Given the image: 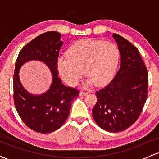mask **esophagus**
<instances>
[{
  "label": "esophagus",
  "instance_id": "obj_1",
  "mask_svg": "<svg viewBox=\"0 0 159 159\" xmlns=\"http://www.w3.org/2000/svg\"><path fill=\"white\" fill-rule=\"evenodd\" d=\"M87 94H88V93H87V92H84V91H81V92H80V93H79L80 96H86V95H87Z\"/></svg>",
  "mask_w": 159,
  "mask_h": 159
}]
</instances>
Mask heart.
Wrapping results in <instances>:
<instances>
[{
    "instance_id": "heart-1",
    "label": "heart",
    "mask_w": 159,
    "mask_h": 159,
    "mask_svg": "<svg viewBox=\"0 0 159 159\" xmlns=\"http://www.w3.org/2000/svg\"><path fill=\"white\" fill-rule=\"evenodd\" d=\"M117 47L110 42L90 39L76 41L69 47L66 56L57 62L62 79L70 86H75L83 75L87 79L85 86H102L114 74L119 61Z\"/></svg>"
}]
</instances>
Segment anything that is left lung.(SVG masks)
<instances>
[{
    "mask_svg": "<svg viewBox=\"0 0 159 159\" xmlns=\"http://www.w3.org/2000/svg\"><path fill=\"white\" fill-rule=\"evenodd\" d=\"M121 65L106 87L96 93L97 102L92 110L101 129L116 133L125 130L138 119L147 98L148 73L138 48L116 34Z\"/></svg>",
    "mask_w": 159,
    "mask_h": 159,
    "instance_id": "left-lung-1",
    "label": "left lung"
}]
</instances>
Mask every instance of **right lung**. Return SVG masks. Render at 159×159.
I'll return each mask as SVG.
<instances>
[{
  "instance_id": "1",
  "label": "right lung",
  "mask_w": 159,
  "mask_h": 159,
  "mask_svg": "<svg viewBox=\"0 0 159 159\" xmlns=\"http://www.w3.org/2000/svg\"><path fill=\"white\" fill-rule=\"evenodd\" d=\"M61 34L48 31L36 36L19 52L13 75V98L16 109L27 127L36 132L47 134L63 125L70 113L72 103L79 91L62 84L58 77L57 62L63 45ZM38 60L46 65L52 72V82L46 92L30 94L19 79L20 67L27 61Z\"/></svg>"
}]
</instances>
